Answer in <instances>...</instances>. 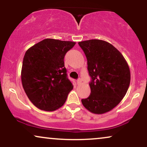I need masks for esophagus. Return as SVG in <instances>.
<instances>
[{
	"instance_id": "esophagus-1",
	"label": "esophagus",
	"mask_w": 147,
	"mask_h": 147,
	"mask_svg": "<svg viewBox=\"0 0 147 147\" xmlns=\"http://www.w3.org/2000/svg\"><path fill=\"white\" fill-rule=\"evenodd\" d=\"M82 84V80H80V79H79V80H78V81H77V84L78 85H80V84Z\"/></svg>"
}]
</instances>
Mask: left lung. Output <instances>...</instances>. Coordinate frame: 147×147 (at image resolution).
<instances>
[{
    "mask_svg": "<svg viewBox=\"0 0 147 147\" xmlns=\"http://www.w3.org/2000/svg\"><path fill=\"white\" fill-rule=\"evenodd\" d=\"M88 61L92 81L89 97L83 106L96 114L106 113L123 99L129 87L130 71L122 54L107 41L91 39L78 43Z\"/></svg>",
    "mask_w": 147,
    "mask_h": 147,
    "instance_id": "1",
    "label": "left lung"
}]
</instances>
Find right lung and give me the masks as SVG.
<instances>
[{"mask_svg":"<svg viewBox=\"0 0 147 147\" xmlns=\"http://www.w3.org/2000/svg\"><path fill=\"white\" fill-rule=\"evenodd\" d=\"M75 45L74 41L45 39L26 51L22 85L30 101L39 109L54 111L65 104L74 86L67 77L63 59Z\"/></svg>","mask_w":147,"mask_h":147,"instance_id":"1","label":"right lung"}]
</instances>
